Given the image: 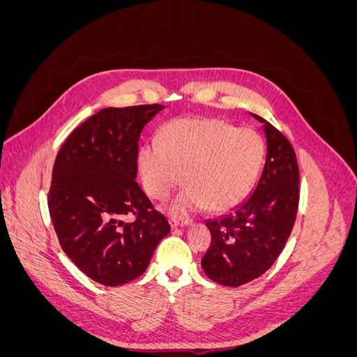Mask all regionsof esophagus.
<instances>
[{"label":"esophagus","instance_id":"esophagus-1","mask_svg":"<svg viewBox=\"0 0 357 357\" xmlns=\"http://www.w3.org/2000/svg\"><path fill=\"white\" fill-rule=\"evenodd\" d=\"M169 226L171 228H178V226H188L190 225L189 219H178V218H169Z\"/></svg>","mask_w":357,"mask_h":357}]
</instances>
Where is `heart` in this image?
I'll return each instance as SVG.
<instances>
[{
    "label": "heart",
    "mask_w": 357,
    "mask_h": 357,
    "mask_svg": "<svg viewBox=\"0 0 357 357\" xmlns=\"http://www.w3.org/2000/svg\"><path fill=\"white\" fill-rule=\"evenodd\" d=\"M262 162L261 137L218 119L171 121L162 128L158 144H146L137 155L143 189L152 199L164 201L186 183L169 205V213L177 215L235 207L253 189Z\"/></svg>",
    "instance_id": "obj_1"
}]
</instances>
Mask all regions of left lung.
<instances>
[{"instance_id":"8db88e82","label":"left lung","mask_w":357,"mask_h":357,"mask_svg":"<svg viewBox=\"0 0 357 357\" xmlns=\"http://www.w3.org/2000/svg\"><path fill=\"white\" fill-rule=\"evenodd\" d=\"M266 158L253 192L236 207L205 220L211 244L201 266L213 282L236 287L271 268L294 228L299 202V169L289 139L261 116Z\"/></svg>"}]
</instances>
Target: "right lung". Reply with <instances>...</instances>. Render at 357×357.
<instances>
[{
  "label": "right lung",
  "mask_w": 357,
  "mask_h": 357,
  "mask_svg": "<svg viewBox=\"0 0 357 357\" xmlns=\"http://www.w3.org/2000/svg\"><path fill=\"white\" fill-rule=\"evenodd\" d=\"M164 109L98 112L68 135L53 165L47 204L59 244L100 284L116 287L142 275L171 231L135 181L139 134ZM125 215L136 220L125 222Z\"/></svg>",
  "instance_id": "right-lung-1"
}]
</instances>
